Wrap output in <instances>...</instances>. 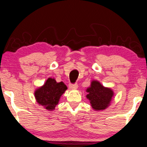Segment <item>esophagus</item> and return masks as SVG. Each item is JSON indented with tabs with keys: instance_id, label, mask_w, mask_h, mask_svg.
Instances as JSON below:
<instances>
[{
	"instance_id": "34e87169",
	"label": "esophagus",
	"mask_w": 147,
	"mask_h": 147,
	"mask_svg": "<svg viewBox=\"0 0 147 147\" xmlns=\"http://www.w3.org/2000/svg\"><path fill=\"white\" fill-rule=\"evenodd\" d=\"M69 88L71 89H78V84H70L69 85Z\"/></svg>"
}]
</instances>
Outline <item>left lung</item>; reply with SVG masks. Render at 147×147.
Instances as JSON below:
<instances>
[{
    "label": "left lung",
    "instance_id": "left-lung-1",
    "mask_svg": "<svg viewBox=\"0 0 147 147\" xmlns=\"http://www.w3.org/2000/svg\"><path fill=\"white\" fill-rule=\"evenodd\" d=\"M86 91L87 92L86 97L90 102L93 109L96 111H102L107 108L114 95L111 89L104 87L98 80L91 81L90 87Z\"/></svg>",
    "mask_w": 147,
    "mask_h": 147
}]
</instances>
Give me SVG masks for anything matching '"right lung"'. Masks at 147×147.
<instances>
[{
  "label": "right lung",
  "mask_w": 147,
  "mask_h": 147,
  "mask_svg": "<svg viewBox=\"0 0 147 147\" xmlns=\"http://www.w3.org/2000/svg\"><path fill=\"white\" fill-rule=\"evenodd\" d=\"M67 89L63 82H57L52 78H49L42 86L34 91L36 102L48 111H51L58 104L60 98Z\"/></svg>",
  "instance_id": "obj_1"
}]
</instances>
